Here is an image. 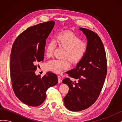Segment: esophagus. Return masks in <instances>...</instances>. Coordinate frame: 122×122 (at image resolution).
I'll return each instance as SVG.
<instances>
[{
  "mask_svg": "<svg viewBox=\"0 0 122 122\" xmlns=\"http://www.w3.org/2000/svg\"><path fill=\"white\" fill-rule=\"evenodd\" d=\"M57 78H58V82L59 83H61V77L60 75L57 76Z\"/></svg>",
  "mask_w": 122,
  "mask_h": 122,
  "instance_id": "obj_1",
  "label": "esophagus"
}]
</instances>
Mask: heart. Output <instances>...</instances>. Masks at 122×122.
<instances>
[{
  "label": "heart",
  "mask_w": 122,
  "mask_h": 122,
  "mask_svg": "<svg viewBox=\"0 0 122 122\" xmlns=\"http://www.w3.org/2000/svg\"><path fill=\"white\" fill-rule=\"evenodd\" d=\"M58 45L65 49L63 57H68L72 62H77L81 59L87 49L86 43L81 41L80 39L71 32H65L59 35L55 40ZM54 44L49 42L47 45L45 54L47 57H50L53 54ZM70 63L67 58L57 60L53 59L48 61L44 66L46 71L55 73H60L70 67Z\"/></svg>",
  "instance_id": "b5f03b06"
}]
</instances>
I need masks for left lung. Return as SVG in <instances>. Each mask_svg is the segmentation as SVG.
<instances>
[{
	"label": "left lung",
	"mask_w": 122,
	"mask_h": 122,
	"mask_svg": "<svg viewBox=\"0 0 122 122\" xmlns=\"http://www.w3.org/2000/svg\"><path fill=\"white\" fill-rule=\"evenodd\" d=\"M86 36L87 49L84 56L67 73L77 81L69 78L62 80L69 90L64 98V104L70 111L78 112L93 105L100 94L107 74V61L104 46L98 35L89 29L80 28Z\"/></svg>",
	"instance_id": "1"
}]
</instances>
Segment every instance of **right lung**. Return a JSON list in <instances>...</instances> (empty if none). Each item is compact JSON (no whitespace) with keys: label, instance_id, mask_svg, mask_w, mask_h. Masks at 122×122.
I'll use <instances>...</instances> for the list:
<instances>
[{"label":"right lung","instance_id":"obj_1","mask_svg":"<svg viewBox=\"0 0 122 122\" xmlns=\"http://www.w3.org/2000/svg\"><path fill=\"white\" fill-rule=\"evenodd\" d=\"M54 24L50 21L29 27L13 43L10 59L12 87L16 97L29 106L42 104L48 88L58 82L56 75L53 73L48 72L42 78L35 73V64L44 60L46 40Z\"/></svg>","mask_w":122,"mask_h":122}]
</instances>
